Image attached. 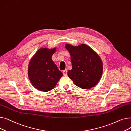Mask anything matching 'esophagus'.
Instances as JSON below:
<instances>
[{"label": "esophagus", "mask_w": 131, "mask_h": 131, "mask_svg": "<svg viewBox=\"0 0 131 131\" xmlns=\"http://www.w3.org/2000/svg\"><path fill=\"white\" fill-rule=\"evenodd\" d=\"M63 75H64V76H66V75H67V70H65L64 71H63Z\"/></svg>", "instance_id": "34e87169"}]
</instances>
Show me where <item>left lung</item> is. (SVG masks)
Here are the masks:
<instances>
[{
    "instance_id": "8db88e82",
    "label": "left lung",
    "mask_w": 131,
    "mask_h": 131,
    "mask_svg": "<svg viewBox=\"0 0 131 131\" xmlns=\"http://www.w3.org/2000/svg\"><path fill=\"white\" fill-rule=\"evenodd\" d=\"M70 52L72 69L67 75L78 87L89 89L97 85L103 72V63L98 54L85 44L74 46L65 44Z\"/></svg>"
}]
</instances>
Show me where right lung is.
Returning a JSON list of instances; mask_svg holds the SVG:
<instances>
[{"mask_svg": "<svg viewBox=\"0 0 131 131\" xmlns=\"http://www.w3.org/2000/svg\"><path fill=\"white\" fill-rule=\"evenodd\" d=\"M56 50V47L40 48L30 59L27 74L31 84L38 90H51L63 76L51 59Z\"/></svg>", "mask_w": 131, "mask_h": 131, "instance_id": "1", "label": "right lung"}]
</instances>
